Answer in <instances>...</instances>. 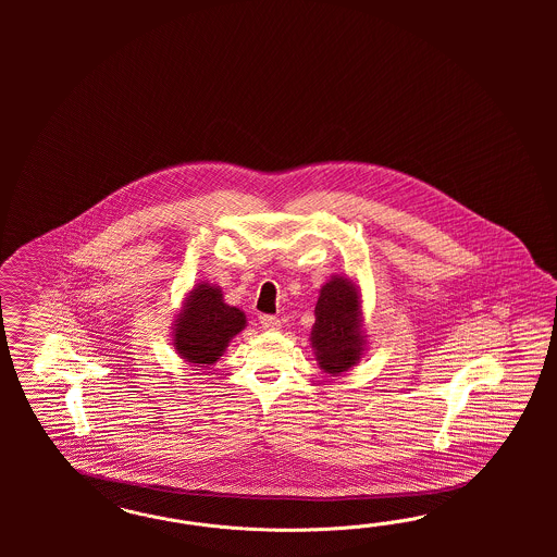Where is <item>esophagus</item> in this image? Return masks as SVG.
I'll return each instance as SVG.
<instances>
[{
	"mask_svg": "<svg viewBox=\"0 0 557 557\" xmlns=\"http://www.w3.org/2000/svg\"><path fill=\"white\" fill-rule=\"evenodd\" d=\"M261 326H263L265 331H277V329L282 326V321H280L277 317H271V314H263V317H261Z\"/></svg>",
	"mask_w": 557,
	"mask_h": 557,
	"instance_id": "34e87169",
	"label": "esophagus"
}]
</instances>
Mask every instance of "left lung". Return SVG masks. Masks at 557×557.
Listing matches in <instances>:
<instances>
[{"mask_svg": "<svg viewBox=\"0 0 557 557\" xmlns=\"http://www.w3.org/2000/svg\"><path fill=\"white\" fill-rule=\"evenodd\" d=\"M310 345L324 373L341 375L359 363L366 354L363 310L359 287L347 275H333L319 294Z\"/></svg>", "mask_w": 557, "mask_h": 557, "instance_id": "8db88e82", "label": "left lung"}]
</instances>
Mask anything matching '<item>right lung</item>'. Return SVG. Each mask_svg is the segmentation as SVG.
<instances>
[{"mask_svg":"<svg viewBox=\"0 0 557 557\" xmlns=\"http://www.w3.org/2000/svg\"><path fill=\"white\" fill-rule=\"evenodd\" d=\"M245 326V312L224 302L220 286L200 282L187 292L182 310L173 321L171 345L187 363L208 368L219 361L231 338Z\"/></svg>","mask_w":557,"mask_h":557,"instance_id":"1","label":"right lung"}]
</instances>
